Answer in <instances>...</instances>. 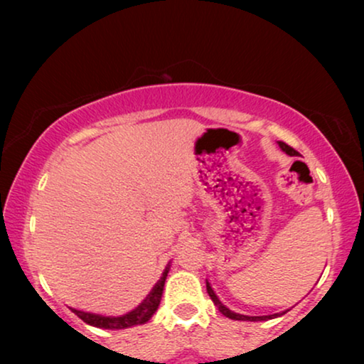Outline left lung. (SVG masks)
I'll return each instance as SVG.
<instances>
[{
    "label": "left lung",
    "instance_id": "obj_1",
    "mask_svg": "<svg viewBox=\"0 0 364 364\" xmlns=\"http://www.w3.org/2000/svg\"><path fill=\"white\" fill-rule=\"evenodd\" d=\"M278 146L282 147V151L283 152H287L288 156H298V152L295 151V149L293 147H290L288 146V144H285V142H278ZM207 293H208V296L212 298V301L215 303V306L218 308V311L222 313V315H225L227 318H232V320H242V321H262V320H267V318H270V316H247V315H240V313H235V311H232V310H228V308L223 305V303L218 300L217 298V295H215V291L212 290V287H210V283L207 282Z\"/></svg>",
    "mask_w": 364,
    "mask_h": 364
}]
</instances>
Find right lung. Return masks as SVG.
<instances>
[{"mask_svg":"<svg viewBox=\"0 0 364 364\" xmlns=\"http://www.w3.org/2000/svg\"><path fill=\"white\" fill-rule=\"evenodd\" d=\"M168 268H171V265L166 267V270H164L161 280H159L156 285H154L151 293H149V295L144 298L142 303H139V305L134 308L132 311L126 313V315L102 316V315H97V313L76 310V308H71V310H73V313H76V315L81 318L84 323H87V325H92V326H97V328H106V330H122V328H129V326H134V325H142V323L151 320V316L154 315V313H156V310L159 308V303H161L162 291H164V283H166Z\"/></svg>","mask_w":364,"mask_h":364,"instance_id":"obj_1","label":"right lung"}]
</instances>
